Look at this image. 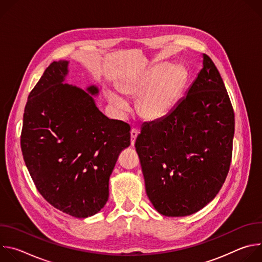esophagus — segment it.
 <instances>
[{"mask_svg":"<svg viewBox=\"0 0 262 262\" xmlns=\"http://www.w3.org/2000/svg\"><path fill=\"white\" fill-rule=\"evenodd\" d=\"M138 134H139V132L137 129H135V128H133L130 130V145L132 146L135 145V142H136V139L138 137Z\"/></svg>","mask_w":262,"mask_h":262,"instance_id":"esophagus-1","label":"esophagus"}]
</instances>
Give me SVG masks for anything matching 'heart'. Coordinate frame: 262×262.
I'll return each mask as SVG.
<instances>
[{"label":"heart","instance_id":"heart-1","mask_svg":"<svg viewBox=\"0 0 262 262\" xmlns=\"http://www.w3.org/2000/svg\"><path fill=\"white\" fill-rule=\"evenodd\" d=\"M189 81V70L182 64L159 63L139 76L118 82V91L136 98L135 112L143 120L154 122L166 117L179 101ZM108 104L118 112L126 108V101L113 90L105 91Z\"/></svg>","mask_w":262,"mask_h":262}]
</instances>
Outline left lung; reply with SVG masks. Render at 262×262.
Segmentation results:
<instances>
[{
    "mask_svg": "<svg viewBox=\"0 0 262 262\" xmlns=\"http://www.w3.org/2000/svg\"><path fill=\"white\" fill-rule=\"evenodd\" d=\"M234 113L211 59L184 97L161 120L144 123L136 140L146 194L163 215L185 216L214 199L232 156Z\"/></svg>",
    "mask_w": 262,
    "mask_h": 262,
    "instance_id": "left-lung-1",
    "label": "left lung"
}]
</instances>
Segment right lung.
<instances>
[{
    "label": "right lung",
    "mask_w": 262,
    "mask_h": 262,
    "mask_svg": "<svg viewBox=\"0 0 262 262\" xmlns=\"http://www.w3.org/2000/svg\"><path fill=\"white\" fill-rule=\"evenodd\" d=\"M69 62H53L31 91L20 146L42 197L72 216H91L108 199V180L120 152L130 145L129 125L108 119L96 106L95 85L66 83Z\"/></svg>",
    "instance_id": "1"
}]
</instances>
